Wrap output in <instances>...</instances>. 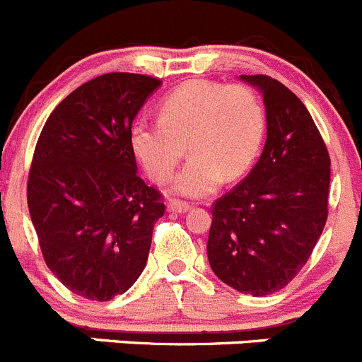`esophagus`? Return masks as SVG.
Masks as SVG:
<instances>
[{
	"instance_id": "esophagus-1",
	"label": "esophagus",
	"mask_w": 362,
	"mask_h": 362,
	"mask_svg": "<svg viewBox=\"0 0 362 362\" xmlns=\"http://www.w3.org/2000/svg\"><path fill=\"white\" fill-rule=\"evenodd\" d=\"M167 210L168 211H174V214H187L190 210V204L183 203V201H170L167 204Z\"/></svg>"
}]
</instances>
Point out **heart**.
Listing matches in <instances>:
<instances>
[{
  "mask_svg": "<svg viewBox=\"0 0 362 362\" xmlns=\"http://www.w3.org/2000/svg\"><path fill=\"white\" fill-rule=\"evenodd\" d=\"M264 132V105L250 88L190 81L161 100L159 120H136L129 138L136 158L156 181L174 174L188 141L192 156L170 190L201 199L214 194L224 175L237 179L247 172Z\"/></svg>",
  "mask_w": 362,
  "mask_h": 362,
  "instance_id": "b5f03b06",
  "label": "heart"
}]
</instances>
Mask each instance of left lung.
I'll list each match as a JSON object with an SVG mask.
<instances>
[{
  "mask_svg": "<svg viewBox=\"0 0 362 362\" xmlns=\"http://www.w3.org/2000/svg\"><path fill=\"white\" fill-rule=\"evenodd\" d=\"M264 98L267 138L240 185L215 203L208 262L253 296L276 293L307 264L328 215L330 158L303 102L265 75H240Z\"/></svg>",
  "mask_w": 362,
  "mask_h": 362,
  "instance_id": "left-lung-1",
  "label": "left lung"
}]
</instances>
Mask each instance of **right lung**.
I'll list each match as a JSON object with an SVG mask.
<instances>
[{
    "mask_svg": "<svg viewBox=\"0 0 362 362\" xmlns=\"http://www.w3.org/2000/svg\"><path fill=\"white\" fill-rule=\"evenodd\" d=\"M158 78L107 73L48 116L28 174V210L42 257L71 293L107 301L140 278L161 195L138 175L132 120Z\"/></svg>",
    "mask_w": 362,
    "mask_h": 362,
    "instance_id": "obj_1",
    "label": "right lung"
}]
</instances>
